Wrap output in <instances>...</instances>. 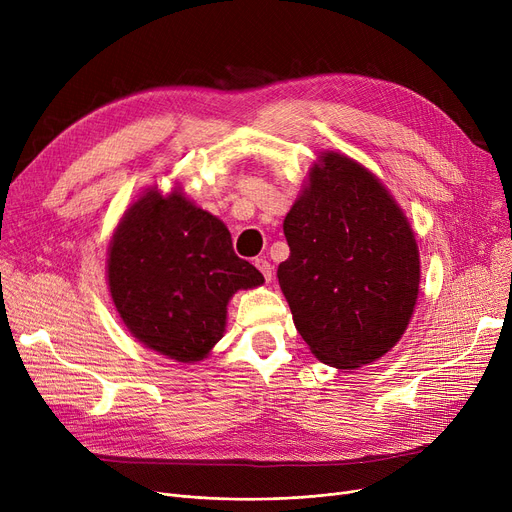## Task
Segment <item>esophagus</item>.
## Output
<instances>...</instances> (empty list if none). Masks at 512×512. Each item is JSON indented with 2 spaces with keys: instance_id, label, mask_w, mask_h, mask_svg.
<instances>
[{
  "instance_id": "34e87169",
  "label": "esophagus",
  "mask_w": 512,
  "mask_h": 512,
  "mask_svg": "<svg viewBox=\"0 0 512 512\" xmlns=\"http://www.w3.org/2000/svg\"><path fill=\"white\" fill-rule=\"evenodd\" d=\"M255 267L257 270L261 272V276L270 282L272 280V272H274V267H272V263L267 261V259H263V257H259V259H255Z\"/></svg>"
}]
</instances>
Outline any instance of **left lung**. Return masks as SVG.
<instances>
[{"label": "left lung", "instance_id": "left-lung-1", "mask_svg": "<svg viewBox=\"0 0 512 512\" xmlns=\"http://www.w3.org/2000/svg\"><path fill=\"white\" fill-rule=\"evenodd\" d=\"M290 257L278 282L311 353L338 369L386 355L419 294V249L407 215L355 159L326 151L284 220Z\"/></svg>", "mask_w": 512, "mask_h": 512}]
</instances>
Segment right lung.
<instances>
[{
	"label": "right lung",
	"instance_id": "obj_1",
	"mask_svg": "<svg viewBox=\"0 0 512 512\" xmlns=\"http://www.w3.org/2000/svg\"><path fill=\"white\" fill-rule=\"evenodd\" d=\"M107 284L128 332L178 363L209 355L224 336L236 290L263 284L232 249L222 220L180 191L157 188L134 201L107 249Z\"/></svg>",
	"mask_w": 512,
	"mask_h": 512
}]
</instances>
